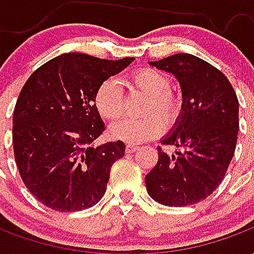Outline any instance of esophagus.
Returning <instances> with one entry per match:
<instances>
[{"label": "esophagus", "mask_w": 254, "mask_h": 254, "mask_svg": "<svg viewBox=\"0 0 254 254\" xmlns=\"http://www.w3.org/2000/svg\"><path fill=\"white\" fill-rule=\"evenodd\" d=\"M137 149H138L137 145H134V144H127L125 151H127V154H133V152H136Z\"/></svg>", "instance_id": "esophagus-1"}]
</instances>
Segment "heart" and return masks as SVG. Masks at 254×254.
<instances>
[{
    "label": "heart",
    "mask_w": 254,
    "mask_h": 254,
    "mask_svg": "<svg viewBox=\"0 0 254 254\" xmlns=\"http://www.w3.org/2000/svg\"><path fill=\"white\" fill-rule=\"evenodd\" d=\"M133 88L148 95L144 113L155 111L158 114H147L141 118H127L117 122L110 127V136L129 144H137L156 137L166 124H173L181 113L182 103L174 92H171L170 77L166 73L152 67L137 69L129 76ZM94 105L99 116L109 121L120 118L124 110V96L114 78H107L100 84L94 96Z\"/></svg>",
    "instance_id": "1"
}]
</instances>
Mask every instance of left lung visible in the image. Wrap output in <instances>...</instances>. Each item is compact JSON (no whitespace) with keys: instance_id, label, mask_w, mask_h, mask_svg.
Masks as SVG:
<instances>
[{"instance_id":"left-lung-1","label":"left lung","mask_w":254,"mask_h":254,"mask_svg":"<svg viewBox=\"0 0 254 254\" xmlns=\"http://www.w3.org/2000/svg\"><path fill=\"white\" fill-rule=\"evenodd\" d=\"M149 64L176 76L184 105L176 129L162 140L180 151L169 156L158 147V163L145 176V187L163 205L196 204L219 187L233 159L238 98L229 78L196 56L180 53Z\"/></svg>"}]
</instances>
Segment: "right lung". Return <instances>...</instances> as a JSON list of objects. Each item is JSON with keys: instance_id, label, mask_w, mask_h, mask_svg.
I'll use <instances>...</instances> for the list:
<instances>
[{"instance_id": "1", "label": "right lung", "mask_w": 254, "mask_h": 254, "mask_svg": "<svg viewBox=\"0 0 254 254\" xmlns=\"http://www.w3.org/2000/svg\"><path fill=\"white\" fill-rule=\"evenodd\" d=\"M133 60L67 53L43 64L25 81L13 113L14 159L27 189L46 207L74 212L105 194L111 166L124 156L125 144L92 145L105 130L94 96Z\"/></svg>"}]
</instances>
